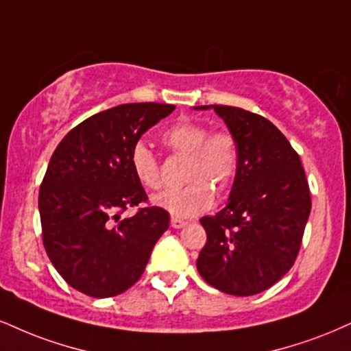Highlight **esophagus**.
<instances>
[{"label":"esophagus","mask_w":351,"mask_h":351,"mask_svg":"<svg viewBox=\"0 0 351 351\" xmlns=\"http://www.w3.org/2000/svg\"><path fill=\"white\" fill-rule=\"evenodd\" d=\"M170 223H171V227L173 229H181V227H184L186 226V221H183V219H178V217H171V221H170Z\"/></svg>","instance_id":"esophagus-1"}]
</instances>
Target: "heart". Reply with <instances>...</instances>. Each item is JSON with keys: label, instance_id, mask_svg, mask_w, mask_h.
Here are the masks:
<instances>
[{"label": "heart", "instance_id": "b5f03b06", "mask_svg": "<svg viewBox=\"0 0 351 351\" xmlns=\"http://www.w3.org/2000/svg\"><path fill=\"white\" fill-rule=\"evenodd\" d=\"M168 149L189 157L186 181L183 188L165 189L152 197L155 206L176 217H193L208 210L214 202L213 189L226 193L232 186L239 171V142L229 130L210 132L204 124L180 121L162 135ZM130 167L145 188L158 189V162L145 143L138 142L130 154Z\"/></svg>", "mask_w": 351, "mask_h": 351}]
</instances>
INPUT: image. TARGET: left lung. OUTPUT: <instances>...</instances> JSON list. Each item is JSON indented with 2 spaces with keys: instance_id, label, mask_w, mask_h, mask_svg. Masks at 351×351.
<instances>
[{
  "instance_id": "left-lung-1",
  "label": "left lung",
  "mask_w": 351,
  "mask_h": 351,
  "mask_svg": "<svg viewBox=\"0 0 351 351\" xmlns=\"http://www.w3.org/2000/svg\"><path fill=\"white\" fill-rule=\"evenodd\" d=\"M239 142L240 163L227 206L201 219L208 242L196 267L202 280L232 296L271 288L296 261L311 214L298 152L263 116L234 106L210 109Z\"/></svg>"
}]
</instances>
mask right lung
<instances>
[{
  "label": "right lung",
  "instance_id": "add662e5",
  "mask_svg": "<svg viewBox=\"0 0 351 351\" xmlns=\"http://www.w3.org/2000/svg\"><path fill=\"white\" fill-rule=\"evenodd\" d=\"M175 111L173 104L130 103L88 117L55 149L39 189L42 240L71 288L112 298L138 281L170 214L147 206L130 154L138 138Z\"/></svg>",
  "mask_w": 351,
  "mask_h": 351
}]
</instances>
